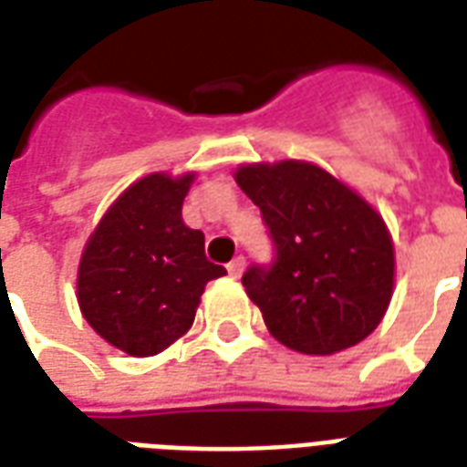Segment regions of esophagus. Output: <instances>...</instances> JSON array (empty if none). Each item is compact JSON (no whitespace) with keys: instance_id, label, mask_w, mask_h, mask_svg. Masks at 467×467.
Wrapping results in <instances>:
<instances>
[{"instance_id":"1","label":"esophagus","mask_w":467,"mask_h":467,"mask_svg":"<svg viewBox=\"0 0 467 467\" xmlns=\"http://www.w3.org/2000/svg\"><path fill=\"white\" fill-rule=\"evenodd\" d=\"M244 272V257L243 254H240V257H234L233 262H230V265H227V275H230V277H240V275H243Z\"/></svg>"}]
</instances>
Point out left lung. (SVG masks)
Listing matches in <instances>:
<instances>
[{
    "instance_id": "obj_1",
    "label": "left lung",
    "mask_w": 467,
    "mask_h": 467,
    "mask_svg": "<svg viewBox=\"0 0 467 467\" xmlns=\"http://www.w3.org/2000/svg\"><path fill=\"white\" fill-rule=\"evenodd\" d=\"M234 181L260 207L275 250L243 275L272 337L317 357L366 339L393 292V244L374 207L299 161L244 165Z\"/></svg>"
}]
</instances>
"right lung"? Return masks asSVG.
<instances>
[{
	"instance_id": "add662e5",
	"label": "right lung",
	"mask_w": 467,
	"mask_h": 467,
	"mask_svg": "<svg viewBox=\"0 0 467 467\" xmlns=\"http://www.w3.org/2000/svg\"><path fill=\"white\" fill-rule=\"evenodd\" d=\"M192 175L155 172L120 195L91 234L78 267V304L96 334L130 357H153L182 337L200 295L224 267L205 234L182 223Z\"/></svg>"
}]
</instances>
